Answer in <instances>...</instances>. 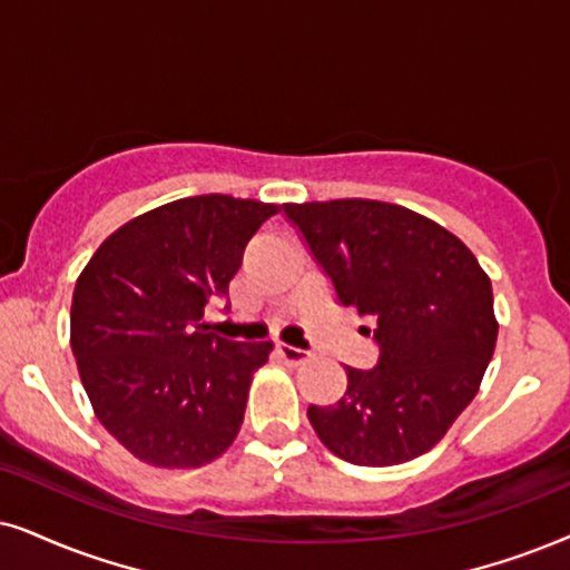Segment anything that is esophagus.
<instances>
[{"mask_svg":"<svg viewBox=\"0 0 570 570\" xmlns=\"http://www.w3.org/2000/svg\"><path fill=\"white\" fill-rule=\"evenodd\" d=\"M276 352H278V355L284 357L289 365H302V363H307V360H309V352H307V350L292 347V344H284V342L276 344Z\"/></svg>","mask_w":570,"mask_h":570,"instance_id":"obj_1","label":"esophagus"}]
</instances>
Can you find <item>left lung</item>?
<instances>
[{"label":"left lung","mask_w":570,"mask_h":570,"mask_svg":"<svg viewBox=\"0 0 570 570\" xmlns=\"http://www.w3.org/2000/svg\"><path fill=\"white\" fill-rule=\"evenodd\" d=\"M338 305L376 321V365L347 371L334 405H309L315 434L355 465L429 452L476 397L497 342L492 281L439 223L376 199L284 205Z\"/></svg>","instance_id":"obj_1"}]
</instances>
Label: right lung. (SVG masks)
Segmentation results:
<instances>
[{
	"mask_svg": "<svg viewBox=\"0 0 570 570\" xmlns=\"http://www.w3.org/2000/svg\"><path fill=\"white\" fill-rule=\"evenodd\" d=\"M278 205L202 194L128 220L76 281L70 347L99 423L144 463L197 468L239 434L271 342H232L202 315Z\"/></svg>",
	"mask_w": 570,
	"mask_h": 570,
	"instance_id": "add662e5",
	"label": "right lung"
}]
</instances>
